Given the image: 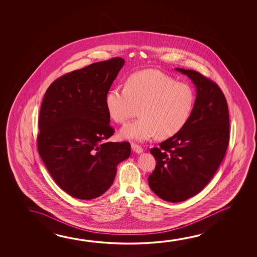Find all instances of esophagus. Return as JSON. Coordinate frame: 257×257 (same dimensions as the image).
Returning a JSON list of instances; mask_svg holds the SVG:
<instances>
[{
    "mask_svg": "<svg viewBox=\"0 0 257 257\" xmlns=\"http://www.w3.org/2000/svg\"><path fill=\"white\" fill-rule=\"evenodd\" d=\"M131 147H132V150H133L134 152L138 153V154L143 152V148L139 146V145H137V144H135V143H132V144H131Z\"/></svg>",
    "mask_w": 257,
    "mask_h": 257,
    "instance_id": "34e87169",
    "label": "esophagus"
}]
</instances>
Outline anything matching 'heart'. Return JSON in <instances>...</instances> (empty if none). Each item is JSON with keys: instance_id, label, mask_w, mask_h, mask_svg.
<instances>
[{"instance_id": "obj_1", "label": "heart", "mask_w": 257, "mask_h": 257, "mask_svg": "<svg viewBox=\"0 0 257 257\" xmlns=\"http://www.w3.org/2000/svg\"><path fill=\"white\" fill-rule=\"evenodd\" d=\"M105 104L108 115L119 123L125 122L140 106L141 116L120 130L122 139L145 142L155 135L168 139L188 122L195 93L189 84L152 69L132 74L125 87L110 88Z\"/></svg>"}]
</instances>
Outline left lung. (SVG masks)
Listing matches in <instances>:
<instances>
[{"label": "left lung", "instance_id": "1", "mask_svg": "<svg viewBox=\"0 0 257 257\" xmlns=\"http://www.w3.org/2000/svg\"><path fill=\"white\" fill-rule=\"evenodd\" d=\"M196 88L193 113L177 135L151 150L155 170L148 178L159 197L179 202L200 193L211 180L229 142L227 100L219 86L193 70L176 68Z\"/></svg>", "mask_w": 257, "mask_h": 257}]
</instances>
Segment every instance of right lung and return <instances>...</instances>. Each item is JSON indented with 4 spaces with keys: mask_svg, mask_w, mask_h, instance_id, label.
<instances>
[{
    "mask_svg": "<svg viewBox=\"0 0 257 257\" xmlns=\"http://www.w3.org/2000/svg\"><path fill=\"white\" fill-rule=\"evenodd\" d=\"M124 64L92 63L55 80L39 113L38 153L51 177L72 197L91 200L109 189L130 143H105L114 134L105 97Z\"/></svg>",
    "mask_w": 257,
    "mask_h": 257,
    "instance_id": "obj_1",
    "label": "right lung"
}]
</instances>
